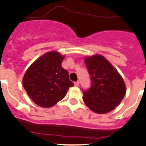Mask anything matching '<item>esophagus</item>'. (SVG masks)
<instances>
[{
	"label": "esophagus",
	"mask_w": 146,
	"mask_h": 146,
	"mask_svg": "<svg viewBox=\"0 0 146 146\" xmlns=\"http://www.w3.org/2000/svg\"><path fill=\"white\" fill-rule=\"evenodd\" d=\"M74 85H75L76 86H78L80 85V82H79V81H76V82H74Z\"/></svg>",
	"instance_id": "1"
}]
</instances>
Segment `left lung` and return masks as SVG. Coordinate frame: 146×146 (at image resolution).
Listing matches in <instances>:
<instances>
[{"mask_svg":"<svg viewBox=\"0 0 146 146\" xmlns=\"http://www.w3.org/2000/svg\"><path fill=\"white\" fill-rule=\"evenodd\" d=\"M92 85L83 92L82 98L89 109L98 113H106L120 104L126 94L122 76L105 57L94 55L85 57Z\"/></svg>","mask_w":146,"mask_h":146,"instance_id":"8db88e82","label":"left lung"}]
</instances>
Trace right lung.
Returning a JSON list of instances; mask_svg holds the SVG:
<instances>
[{
    "mask_svg": "<svg viewBox=\"0 0 146 146\" xmlns=\"http://www.w3.org/2000/svg\"><path fill=\"white\" fill-rule=\"evenodd\" d=\"M64 58L59 52L50 51L38 58L25 73L24 89L38 106H54L74 85L69 79L68 71L61 66Z\"/></svg>",
    "mask_w": 146,
    "mask_h": 146,
    "instance_id": "right-lung-1",
    "label": "right lung"
}]
</instances>
